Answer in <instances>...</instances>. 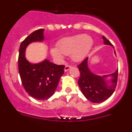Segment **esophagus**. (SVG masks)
Instances as JSON below:
<instances>
[{
  "mask_svg": "<svg viewBox=\"0 0 132 132\" xmlns=\"http://www.w3.org/2000/svg\"><path fill=\"white\" fill-rule=\"evenodd\" d=\"M71 68V65H65V68H64V71H65V72H66V71H68Z\"/></svg>",
  "mask_w": 132,
  "mask_h": 132,
  "instance_id": "34e87169",
  "label": "esophagus"
}]
</instances>
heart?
<instances>
[{"instance_id": "b5f03b06", "label": "heart", "mask_w": 132, "mask_h": 132, "mask_svg": "<svg viewBox=\"0 0 132 132\" xmlns=\"http://www.w3.org/2000/svg\"><path fill=\"white\" fill-rule=\"evenodd\" d=\"M93 39L87 35L78 36L64 38L57 43V48H52L51 53L55 59H61L63 54L70 55L74 61L83 60L88 54L93 45Z\"/></svg>"}]
</instances>
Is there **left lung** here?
<instances>
[{"label": "left lung", "mask_w": 132, "mask_h": 132, "mask_svg": "<svg viewBox=\"0 0 132 132\" xmlns=\"http://www.w3.org/2000/svg\"><path fill=\"white\" fill-rule=\"evenodd\" d=\"M102 39L105 45H113L104 36H102ZM114 53L116 54V52H114ZM77 67L80 74L78 84L86 98L94 103H101L111 96L117 85L118 70L108 75H96L88 68V57L78 65ZM108 76L112 77L109 81L105 80V78ZM109 82L111 83L110 85L108 84Z\"/></svg>", "instance_id": "left-lung-1"}]
</instances>
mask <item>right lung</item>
I'll list each match as a JSON object with an SVG mask.
<instances>
[{"label":"right lung","instance_id":"1","mask_svg":"<svg viewBox=\"0 0 132 132\" xmlns=\"http://www.w3.org/2000/svg\"><path fill=\"white\" fill-rule=\"evenodd\" d=\"M44 29L36 30L21 43L18 55V69L21 81L30 96L39 101L50 98L54 94L59 79L64 73V65H58L47 59L31 63L25 57L27 46L44 39Z\"/></svg>","mask_w":132,"mask_h":132}]
</instances>
